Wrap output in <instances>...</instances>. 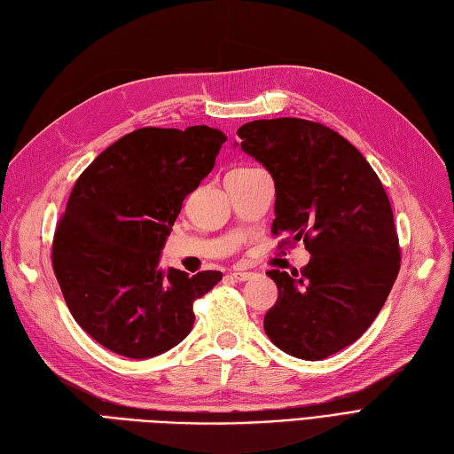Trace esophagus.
Listing matches in <instances>:
<instances>
[{"label": "esophagus", "instance_id": "esophagus-1", "mask_svg": "<svg viewBox=\"0 0 454 454\" xmlns=\"http://www.w3.org/2000/svg\"><path fill=\"white\" fill-rule=\"evenodd\" d=\"M231 277L235 280H240V283H242V280H250L254 277V273L252 271H242V269H232Z\"/></svg>", "mask_w": 454, "mask_h": 454}]
</instances>
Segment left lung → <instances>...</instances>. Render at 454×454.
I'll return each mask as SVG.
<instances>
[{
  "mask_svg": "<svg viewBox=\"0 0 454 454\" xmlns=\"http://www.w3.org/2000/svg\"><path fill=\"white\" fill-rule=\"evenodd\" d=\"M244 153L275 179L273 237L303 240L313 255L265 313L269 340L292 357L321 361L359 340L384 308L401 267L394 212L382 181L355 146L301 118L254 120L239 128Z\"/></svg>",
  "mask_w": 454,
  "mask_h": 454,
  "instance_id": "obj_1",
  "label": "left lung"
}]
</instances>
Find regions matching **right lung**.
Masks as SVG:
<instances>
[{"mask_svg": "<svg viewBox=\"0 0 454 454\" xmlns=\"http://www.w3.org/2000/svg\"><path fill=\"white\" fill-rule=\"evenodd\" d=\"M225 141L207 126L139 128L74 183L53 235V271L74 321L106 349L149 359L177 346L194 301L222 280V271L164 275L158 257Z\"/></svg>", "mask_w": 454, "mask_h": 454, "instance_id": "1", "label": "right lung"}]
</instances>
